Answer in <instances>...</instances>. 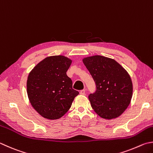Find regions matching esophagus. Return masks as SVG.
Wrapping results in <instances>:
<instances>
[{"instance_id":"1","label":"esophagus","mask_w":153,"mask_h":153,"mask_svg":"<svg viewBox=\"0 0 153 153\" xmlns=\"http://www.w3.org/2000/svg\"><path fill=\"white\" fill-rule=\"evenodd\" d=\"M80 94L81 95H85V89H83V90H81L80 91Z\"/></svg>"}]
</instances>
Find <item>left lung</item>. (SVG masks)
I'll use <instances>...</instances> for the list:
<instances>
[{
    "instance_id": "left-lung-1",
    "label": "left lung",
    "mask_w": 153,
    "mask_h": 153,
    "mask_svg": "<svg viewBox=\"0 0 153 153\" xmlns=\"http://www.w3.org/2000/svg\"><path fill=\"white\" fill-rule=\"evenodd\" d=\"M82 62L96 84L95 93L88 96L92 108L102 119L119 117L132 97V83L127 71L116 60L103 56L85 57Z\"/></svg>"
}]
</instances>
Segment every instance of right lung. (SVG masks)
Here are the masks:
<instances>
[{
  "mask_svg": "<svg viewBox=\"0 0 153 153\" xmlns=\"http://www.w3.org/2000/svg\"><path fill=\"white\" fill-rule=\"evenodd\" d=\"M72 60L51 56L39 62L28 76L27 91L31 105L45 119L56 120L67 113L79 93L73 88L67 71Z\"/></svg>",
  "mask_w": 153,
  "mask_h": 153,
  "instance_id": "right-lung-1",
  "label": "right lung"
}]
</instances>
